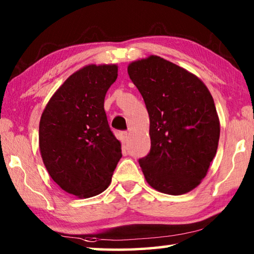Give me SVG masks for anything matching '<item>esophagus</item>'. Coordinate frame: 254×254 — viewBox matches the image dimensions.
Listing matches in <instances>:
<instances>
[{"instance_id": "obj_1", "label": "esophagus", "mask_w": 254, "mask_h": 254, "mask_svg": "<svg viewBox=\"0 0 254 254\" xmlns=\"http://www.w3.org/2000/svg\"><path fill=\"white\" fill-rule=\"evenodd\" d=\"M127 137H128V132L127 131H123L121 132V139L123 141V143H126L127 141Z\"/></svg>"}]
</instances>
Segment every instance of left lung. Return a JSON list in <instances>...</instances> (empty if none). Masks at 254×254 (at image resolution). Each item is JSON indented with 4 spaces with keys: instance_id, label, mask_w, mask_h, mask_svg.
<instances>
[{
    "instance_id": "obj_1",
    "label": "left lung",
    "mask_w": 254,
    "mask_h": 254,
    "mask_svg": "<svg viewBox=\"0 0 254 254\" xmlns=\"http://www.w3.org/2000/svg\"><path fill=\"white\" fill-rule=\"evenodd\" d=\"M147 106L151 150L139 163L147 183L183 195L205 178L216 154L220 119L208 88L192 72L159 56L128 64Z\"/></svg>"
}]
</instances>
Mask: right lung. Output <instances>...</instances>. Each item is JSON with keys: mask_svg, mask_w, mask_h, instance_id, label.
Segmentation results:
<instances>
[{"mask_svg": "<svg viewBox=\"0 0 254 254\" xmlns=\"http://www.w3.org/2000/svg\"><path fill=\"white\" fill-rule=\"evenodd\" d=\"M118 65L84 66L47 103L39 123V149L51 179L68 194L89 198L105 190L122 157L104 111Z\"/></svg>", "mask_w": 254, "mask_h": 254, "instance_id": "1", "label": "right lung"}]
</instances>
